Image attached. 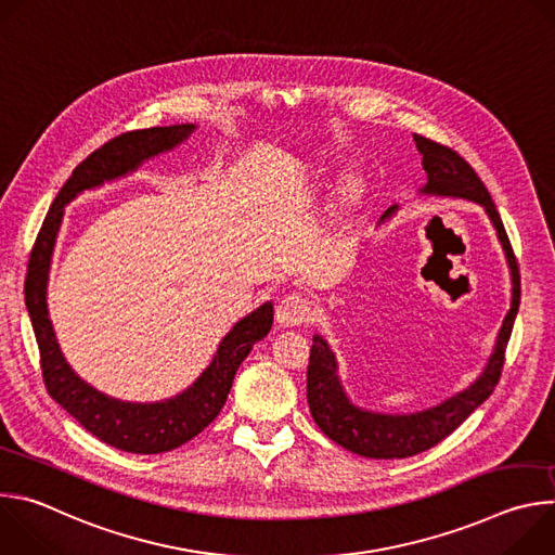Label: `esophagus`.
Listing matches in <instances>:
<instances>
[{"label": "esophagus", "instance_id": "34e87169", "mask_svg": "<svg viewBox=\"0 0 555 555\" xmlns=\"http://www.w3.org/2000/svg\"><path fill=\"white\" fill-rule=\"evenodd\" d=\"M315 315V305L311 298H307L305 294H287L279 300L276 305V323L281 327H296V325H305L309 321H313Z\"/></svg>", "mask_w": 555, "mask_h": 555}]
</instances>
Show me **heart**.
<instances>
[{
	"instance_id": "1",
	"label": "heart",
	"mask_w": 555,
	"mask_h": 555,
	"mask_svg": "<svg viewBox=\"0 0 555 555\" xmlns=\"http://www.w3.org/2000/svg\"><path fill=\"white\" fill-rule=\"evenodd\" d=\"M358 193H360V184H358L356 180H345L343 186H340V191H338V195H340V199H343L345 204L356 202Z\"/></svg>"
}]
</instances>
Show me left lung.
Returning a JSON list of instances; mask_svg holds the SVG:
<instances>
[{
  "label": "left lung",
  "mask_w": 555,
  "mask_h": 555,
  "mask_svg": "<svg viewBox=\"0 0 555 555\" xmlns=\"http://www.w3.org/2000/svg\"><path fill=\"white\" fill-rule=\"evenodd\" d=\"M413 138H415L417 151L422 153V167L428 176V182L420 193L437 195V197H461V199L477 202L479 206L486 208L490 221L496 228L499 242L505 250L507 266L512 272V307L505 315L494 351L483 373L467 388L452 395V398L443 400L441 404L424 409L420 413H411V415H384V413H373L356 406L347 398V392L340 384L338 362L332 347L323 336L319 334L313 336L309 366H307V404H309L311 417L332 441L347 448L349 452H356L369 459H406V456L420 454L437 446L439 441H443L490 398L501 379L505 349H507L512 327L518 313V305H520L518 263H516L512 244L507 240L501 215L486 184L450 146H443L417 133ZM395 210H398V204L390 206L382 215V221L390 217Z\"/></svg>",
  "instance_id": "obj_1"
}]
</instances>
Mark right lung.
<instances>
[{
	"mask_svg": "<svg viewBox=\"0 0 555 555\" xmlns=\"http://www.w3.org/2000/svg\"><path fill=\"white\" fill-rule=\"evenodd\" d=\"M195 127L197 125H171L127 131L90 153L72 171L69 180L54 197L28 261L24 294L50 398L94 437L133 454L169 452L191 441L219 415L228 400L236 369L248 358L250 349L272 330V302H263L253 313L244 315L240 323H234L219 343L212 362L186 390L165 402L133 404L96 390L65 362L46 302L50 259L63 219V206H67L78 193L96 189L107 180L122 178L135 171L149 157L171 151L184 142Z\"/></svg>",
	"mask_w": 555,
	"mask_h": 555,
	"instance_id": "obj_1",
	"label": "right lung"
}]
</instances>
